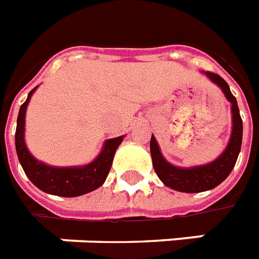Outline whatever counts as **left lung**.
Wrapping results in <instances>:
<instances>
[{
  "label": "left lung",
  "mask_w": 259,
  "mask_h": 259,
  "mask_svg": "<svg viewBox=\"0 0 259 259\" xmlns=\"http://www.w3.org/2000/svg\"><path fill=\"white\" fill-rule=\"evenodd\" d=\"M204 73L212 83L221 87L226 100L232 104V119H233L232 135H230V140L225 151L215 161L205 163V165L191 166V168H179L169 163L162 157L154 136H151V141H150L152 165L158 178L165 186L176 191H182V193H201V191L212 190L213 187L221 185L234 168L240 148H241V140H243V120L240 116L236 97L232 94L229 84L219 74L212 73V72H204Z\"/></svg>",
  "instance_id": "obj_1"
}]
</instances>
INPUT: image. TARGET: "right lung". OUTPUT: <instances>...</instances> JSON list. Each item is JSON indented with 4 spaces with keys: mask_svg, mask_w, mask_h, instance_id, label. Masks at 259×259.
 Instances as JSON below:
<instances>
[{
    "mask_svg": "<svg viewBox=\"0 0 259 259\" xmlns=\"http://www.w3.org/2000/svg\"><path fill=\"white\" fill-rule=\"evenodd\" d=\"M36 89H33L29 93L27 100L20 107L18 123H16V133H15L16 154L26 176L30 179L33 185L44 193L59 195V197H77L98 189L107 179L109 169L112 166L115 151L119 144L123 141V136L105 141L98 157L93 162L83 166L57 168L37 161L29 152L25 143L26 108Z\"/></svg>",
    "mask_w": 259,
    "mask_h": 259,
    "instance_id": "add662e5",
    "label": "right lung"
}]
</instances>
